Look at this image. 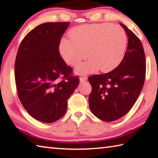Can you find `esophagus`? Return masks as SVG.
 Here are the masks:
<instances>
[{
	"label": "esophagus",
	"instance_id": "obj_1",
	"mask_svg": "<svg viewBox=\"0 0 158 158\" xmlns=\"http://www.w3.org/2000/svg\"><path fill=\"white\" fill-rule=\"evenodd\" d=\"M79 80H80V81H81V82H84V81H87V80H88V77H85V76H83V77H80Z\"/></svg>",
	"mask_w": 158,
	"mask_h": 158
}]
</instances>
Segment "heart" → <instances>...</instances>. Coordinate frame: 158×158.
<instances>
[{"mask_svg":"<svg viewBox=\"0 0 158 158\" xmlns=\"http://www.w3.org/2000/svg\"><path fill=\"white\" fill-rule=\"evenodd\" d=\"M71 40L62 39L60 53L66 63L77 65L82 60L90 58L75 68L77 74L97 72L107 73L121 63L126 52L127 40L121 26L109 23L82 25L69 32ZM87 54H86V53Z\"/></svg>","mask_w":158,"mask_h":158,"instance_id":"b5f03b06","label":"heart"}]
</instances>
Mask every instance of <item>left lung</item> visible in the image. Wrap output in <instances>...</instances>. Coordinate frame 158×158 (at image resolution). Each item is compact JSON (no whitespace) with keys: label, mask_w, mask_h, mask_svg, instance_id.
Segmentation results:
<instances>
[{"label":"left lung","mask_w":158,"mask_h":158,"mask_svg":"<svg viewBox=\"0 0 158 158\" xmlns=\"http://www.w3.org/2000/svg\"><path fill=\"white\" fill-rule=\"evenodd\" d=\"M126 32L128 44L123 59L114 70L89 78L92 91L89 98L90 111L106 122L125 116L138 98L146 75V58L139 39L120 23Z\"/></svg>","instance_id":"obj_1"}]
</instances>
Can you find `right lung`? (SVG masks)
I'll use <instances>...</instances> for the list:
<instances>
[{
  "instance_id": "obj_1",
  "label": "right lung",
  "mask_w": 158,
  "mask_h": 158,
  "mask_svg": "<svg viewBox=\"0 0 158 158\" xmlns=\"http://www.w3.org/2000/svg\"><path fill=\"white\" fill-rule=\"evenodd\" d=\"M69 22H49L26 35L19 47L15 76L19 98L35 119L50 123L65 114L68 99L79 84L58 47Z\"/></svg>"
}]
</instances>
